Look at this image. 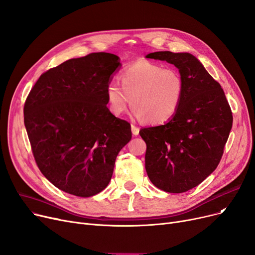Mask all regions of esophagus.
<instances>
[{
  "mask_svg": "<svg viewBox=\"0 0 255 255\" xmlns=\"http://www.w3.org/2000/svg\"><path fill=\"white\" fill-rule=\"evenodd\" d=\"M131 131H132V133H133V135H138L139 128L135 125H131Z\"/></svg>",
  "mask_w": 255,
  "mask_h": 255,
  "instance_id": "obj_1",
  "label": "esophagus"
}]
</instances>
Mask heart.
<instances>
[{"label": "heart", "instance_id": "obj_1", "mask_svg": "<svg viewBox=\"0 0 255 255\" xmlns=\"http://www.w3.org/2000/svg\"><path fill=\"white\" fill-rule=\"evenodd\" d=\"M120 78L122 86L115 81L106 86L108 106L116 116L125 114L132 102L137 118L158 125L171 120L180 108L184 82L175 69L138 60L125 68Z\"/></svg>", "mask_w": 255, "mask_h": 255}]
</instances>
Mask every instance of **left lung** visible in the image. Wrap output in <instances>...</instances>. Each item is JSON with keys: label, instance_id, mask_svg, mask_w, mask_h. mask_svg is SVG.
Returning <instances> with one entry per match:
<instances>
[{"label": "left lung", "instance_id": "obj_1", "mask_svg": "<svg viewBox=\"0 0 255 255\" xmlns=\"http://www.w3.org/2000/svg\"><path fill=\"white\" fill-rule=\"evenodd\" d=\"M146 58L174 64L184 82L177 114L164 125L139 131L147 145L146 171L159 190L184 193L218 167L232 127V113L222 87L194 55L164 51Z\"/></svg>", "mask_w": 255, "mask_h": 255}]
</instances>
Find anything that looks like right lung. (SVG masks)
Wrapping results in <instances>:
<instances>
[{
	"label": "right lung",
	"mask_w": 255,
	"mask_h": 255,
	"mask_svg": "<svg viewBox=\"0 0 255 255\" xmlns=\"http://www.w3.org/2000/svg\"><path fill=\"white\" fill-rule=\"evenodd\" d=\"M120 68L119 56L104 52L66 60L43 73L27 98L24 122L37 167L65 193L103 191L131 139L130 124L106 106V86Z\"/></svg>",
	"instance_id": "add662e5"
}]
</instances>
